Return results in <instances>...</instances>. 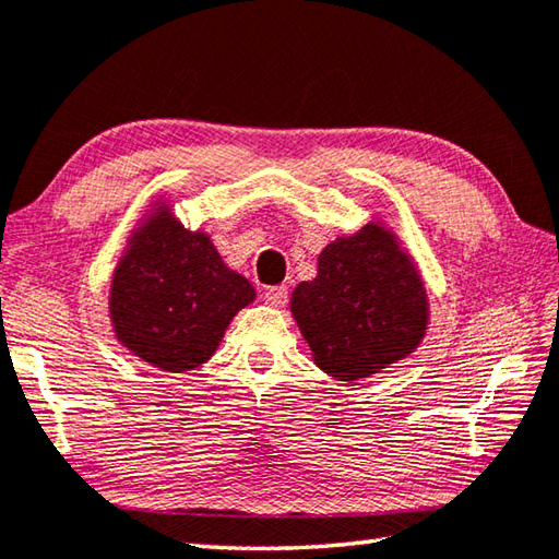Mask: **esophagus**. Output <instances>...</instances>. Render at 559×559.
Wrapping results in <instances>:
<instances>
[{
    "mask_svg": "<svg viewBox=\"0 0 559 559\" xmlns=\"http://www.w3.org/2000/svg\"><path fill=\"white\" fill-rule=\"evenodd\" d=\"M264 300L271 308H283L288 302V288L286 286H271L264 290Z\"/></svg>",
    "mask_w": 559,
    "mask_h": 559,
    "instance_id": "34e87169",
    "label": "esophagus"
}]
</instances>
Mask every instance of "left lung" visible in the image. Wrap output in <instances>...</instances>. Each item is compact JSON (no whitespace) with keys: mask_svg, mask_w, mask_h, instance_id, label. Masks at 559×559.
Segmentation results:
<instances>
[{"mask_svg":"<svg viewBox=\"0 0 559 559\" xmlns=\"http://www.w3.org/2000/svg\"><path fill=\"white\" fill-rule=\"evenodd\" d=\"M312 360L336 380H360L407 358L429 324L417 266L385 225L336 237L317 259V278L290 295Z\"/></svg>","mask_w":559,"mask_h":559,"instance_id":"8db88e82","label":"left lung"}]
</instances>
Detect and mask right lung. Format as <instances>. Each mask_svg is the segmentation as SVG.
Wrapping results in <instances>:
<instances>
[{"label": "right lung", "mask_w": 559, "mask_h": 559, "mask_svg": "<svg viewBox=\"0 0 559 559\" xmlns=\"http://www.w3.org/2000/svg\"><path fill=\"white\" fill-rule=\"evenodd\" d=\"M257 298L227 269L205 233H191L155 203L114 271L108 312L128 352L167 373L193 370L215 354L233 317Z\"/></svg>", "instance_id": "1"}]
</instances>
